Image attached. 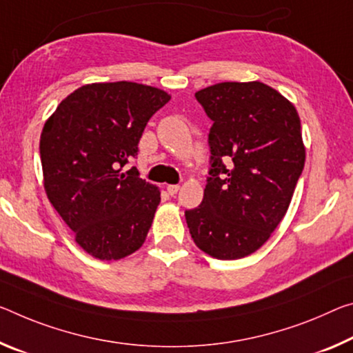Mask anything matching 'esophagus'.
<instances>
[{"label": "esophagus", "instance_id": "1", "mask_svg": "<svg viewBox=\"0 0 353 353\" xmlns=\"http://www.w3.org/2000/svg\"><path fill=\"white\" fill-rule=\"evenodd\" d=\"M179 188H181V187H179V185H168V187H166L168 193H170L171 196H174V194L179 192Z\"/></svg>", "mask_w": 353, "mask_h": 353}]
</instances>
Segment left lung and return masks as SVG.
I'll return each mask as SVG.
<instances>
[{"label": "left lung", "mask_w": 353, "mask_h": 353, "mask_svg": "<svg viewBox=\"0 0 353 353\" xmlns=\"http://www.w3.org/2000/svg\"><path fill=\"white\" fill-rule=\"evenodd\" d=\"M212 124L203 203L185 210L193 242L216 259L259 250L286 215L305 166L295 106L261 81H225L194 94Z\"/></svg>", "instance_id": "1"}]
</instances>
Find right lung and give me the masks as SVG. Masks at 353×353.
<instances>
[{"label":"right lung","mask_w":353,"mask_h":353,"mask_svg":"<svg viewBox=\"0 0 353 353\" xmlns=\"http://www.w3.org/2000/svg\"><path fill=\"white\" fill-rule=\"evenodd\" d=\"M170 99L132 81L92 83L67 96L43 125L39 149L47 196L75 242L97 259H122L146 240L160 190L135 166H124Z\"/></svg>","instance_id":"1"}]
</instances>
